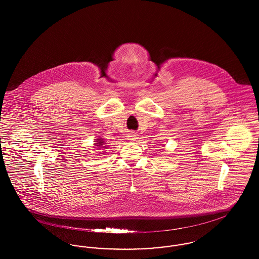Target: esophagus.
<instances>
[{
	"instance_id": "34e87169",
	"label": "esophagus",
	"mask_w": 259,
	"mask_h": 259,
	"mask_svg": "<svg viewBox=\"0 0 259 259\" xmlns=\"http://www.w3.org/2000/svg\"><path fill=\"white\" fill-rule=\"evenodd\" d=\"M127 139H128L129 141H135L136 135L135 134H133V133L128 134V136H127Z\"/></svg>"
}]
</instances>
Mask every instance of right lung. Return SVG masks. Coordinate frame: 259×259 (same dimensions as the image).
<instances>
[{
  "label": "right lung",
  "mask_w": 259,
  "mask_h": 259,
  "mask_svg": "<svg viewBox=\"0 0 259 259\" xmlns=\"http://www.w3.org/2000/svg\"><path fill=\"white\" fill-rule=\"evenodd\" d=\"M104 143L105 142H103V140H101V139H97V143H95V145H97L96 146V148H104Z\"/></svg>",
  "instance_id": "obj_1"
}]
</instances>
